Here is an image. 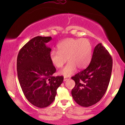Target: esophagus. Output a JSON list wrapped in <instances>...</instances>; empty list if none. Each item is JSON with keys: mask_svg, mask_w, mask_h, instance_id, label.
<instances>
[{"mask_svg": "<svg viewBox=\"0 0 125 125\" xmlns=\"http://www.w3.org/2000/svg\"><path fill=\"white\" fill-rule=\"evenodd\" d=\"M69 77L68 78V77H64V81H66V80H69Z\"/></svg>", "mask_w": 125, "mask_h": 125, "instance_id": "obj_1", "label": "esophagus"}]
</instances>
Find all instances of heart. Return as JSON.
Instances as JSON below:
<instances>
[{
    "label": "heart",
    "instance_id": "b5f03b06",
    "mask_svg": "<svg viewBox=\"0 0 125 125\" xmlns=\"http://www.w3.org/2000/svg\"><path fill=\"white\" fill-rule=\"evenodd\" d=\"M57 49L58 51H51L49 59L54 66L59 68L63 66L67 58L69 62L60 72L65 76L72 74L76 67L79 69L86 67L91 60L92 47L88 39H65L58 44Z\"/></svg>",
    "mask_w": 125,
    "mask_h": 125
}]
</instances>
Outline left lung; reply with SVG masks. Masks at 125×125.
I'll use <instances>...</instances> for the list:
<instances>
[{
    "label": "left lung",
    "instance_id": "1",
    "mask_svg": "<svg viewBox=\"0 0 125 125\" xmlns=\"http://www.w3.org/2000/svg\"><path fill=\"white\" fill-rule=\"evenodd\" d=\"M112 66V56L101 43L98 44L88 67L72 77L76 83L72 95L77 104L89 107L100 101L108 87Z\"/></svg>",
    "mask_w": 125,
    "mask_h": 125
}]
</instances>
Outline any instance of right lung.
Segmentation results:
<instances>
[{
    "instance_id": "add662e5",
    "label": "right lung",
    "mask_w": 125,
    "mask_h": 125,
    "mask_svg": "<svg viewBox=\"0 0 125 125\" xmlns=\"http://www.w3.org/2000/svg\"><path fill=\"white\" fill-rule=\"evenodd\" d=\"M51 37L36 36L25 44L17 58V73L25 97L40 108L50 105L64 77L53 76L56 69L49 59L51 49L46 43Z\"/></svg>"
}]
</instances>
